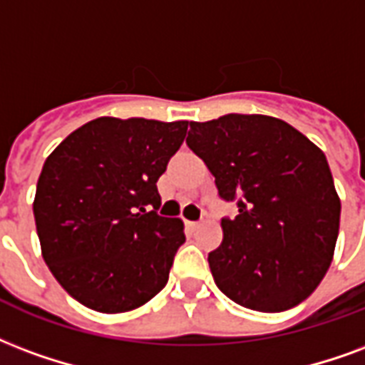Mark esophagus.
<instances>
[{
	"instance_id": "1",
	"label": "esophagus",
	"mask_w": 365,
	"mask_h": 365,
	"mask_svg": "<svg viewBox=\"0 0 365 365\" xmlns=\"http://www.w3.org/2000/svg\"><path fill=\"white\" fill-rule=\"evenodd\" d=\"M187 226H190V228H199V226H201V222H199V220H190V222H187Z\"/></svg>"
}]
</instances>
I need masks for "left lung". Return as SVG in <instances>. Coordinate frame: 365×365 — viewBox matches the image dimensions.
<instances>
[{
    "label": "left lung",
    "instance_id": "1",
    "mask_svg": "<svg viewBox=\"0 0 365 365\" xmlns=\"http://www.w3.org/2000/svg\"><path fill=\"white\" fill-rule=\"evenodd\" d=\"M185 143L220 199L237 205L209 253L218 288L255 312L298 306L325 277L339 236L341 199L325 155L286 121L257 114L191 121Z\"/></svg>",
    "mask_w": 365,
    "mask_h": 365
}]
</instances>
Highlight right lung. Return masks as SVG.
Masks as SVG:
<instances>
[{"label":"right lung","instance_id":"add662e5","mask_svg":"<svg viewBox=\"0 0 365 365\" xmlns=\"http://www.w3.org/2000/svg\"><path fill=\"white\" fill-rule=\"evenodd\" d=\"M185 133L187 121L98 118L46 158L32 205L42 255L83 306L131 312L168 282L185 234L156 212V182Z\"/></svg>","mask_w":365,"mask_h":365}]
</instances>
